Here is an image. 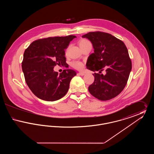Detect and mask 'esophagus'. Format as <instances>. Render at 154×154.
<instances>
[{
	"instance_id": "obj_1",
	"label": "esophagus",
	"mask_w": 154,
	"mask_h": 154,
	"mask_svg": "<svg viewBox=\"0 0 154 154\" xmlns=\"http://www.w3.org/2000/svg\"><path fill=\"white\" fill-rule=\"evenodd\" d=\"M78 74H79V75H85V73H84V72H79Z\"/></svg>"
}]
</instances>
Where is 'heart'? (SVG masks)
I'll list each match as a JSON object with an SVG mask.
<instances>
[{
	"mask_svg": "<svg viewBox=\"0 0 154 154\" xmlns=\"http://www.w3.org/2000/svg\"><path fill=\"white\" fill-rule=\"evenodd\" d=\"M89 43L90 42L87 39H81L80 41L79 42V45H80L81 47H82V46H83L85 44ZM67 50H68V48H67L66 51H67ZM70 65L72 67H73L77 70H82L84 67V65L82 62H81L80 61H76V60L72 62L71 63H70Z\"/></svg>",
	"mask_w": 154,
	"mask_h": 154,
	"instance_id": "b5f03b06",
	"label": "heart"
}]
</instances>
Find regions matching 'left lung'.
Returning <instances> with one entry per match:
<instances>
[{"instance_id":"8db88e82","label":"left lung","mask_w":154,"mask_h":154,"mask_svg":"<svg viewBox=\"0 0 154 154\" xmlns=\"http://www.w3.org/2000/svg\"><path fill=\"white\" fill-rule=\"evenodd\" d=\"M88 38L94 53L88 57L87 68L92 71L94 82L89 85L90 94L100 100H109L124 89L132 70V61L124 43L110 33L100 31L82 36ZM105 70L104 75L101 74Z\"/></svg>"}]
</instances>
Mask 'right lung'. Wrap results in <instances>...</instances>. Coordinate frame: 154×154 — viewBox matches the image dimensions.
<instances>
[{
	"label": "right lung",
	"instance_id": "1",
	"mask_svg": "<svg viewBox=\"0 0 154 154\" xmlns=\"http://www.w3.org/2000/svg\"><path fill=\"white\" fill-rule=\"evenodd\" d=\"M75 37L69 35L38 39L25 50L22 71L28 86L37 97L52 102L67 94L75 72L66 69L58 74L54 67L57 65L67 67L65 50Z\"/></svg>",
	"mask_w": 154,
	"mask_h": 154
}]
</instances>
